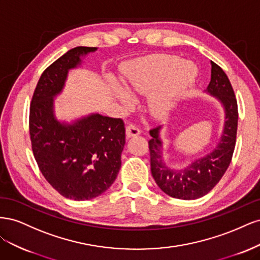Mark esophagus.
Here are the masks:
<instances>
[{
	"label": "esophagus",
	"mask_w": 260,
	"mask_h": 260,
	"mask_svg": "<svg viewBox=\"0 0 260 260\" xmlns=\"http://www.w3.org/2000/svg\"><path fill=\"white\" fill-rule=\"evenodd\" d=\"M140 133H141L140 129L133 124H128L127 128H125V135H127L128 138L138 137Z\"/></svg>",
	"instance_id": "34e87169"
}]
</instances>
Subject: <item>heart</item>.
<instances>
[{"mask_svg":"<svg viewBox=\"0 0 260 260\" xmlns=\"http://www.w3.org/2000/svg\"><path fill=\"white\" fill-rule=\"evenodd\" d=\"M196 78V68L190 61L174 56H161L148 60L125 73L124 86L130 93L147 94L149 112L165 116L174 111ZM113 89L122 103L129 106L131 96L122 86L113 82Z\"/></svg>","mask_w":260,"mask_h":260,"instance_id":"heart-1","label":"heart"}]
</instances>
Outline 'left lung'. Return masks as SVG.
<instances>
[{
	"label": "left lung",
	"mask_w": 260,
	"mask_h": 260,
	"mask_svg": "<svg viewBox=\"0 0 260 260\" xmlns=\"http://www.w3.org/2000/svg\"><path fill=\"white\" fill-rule=\"evenodd\" d=\"M211 78L206 92L215 96L224 109V124L216 147L207 155L195 159L183 169L170 168L162 156L160 129L149 131L151 171L155 182L162 192L180 200H196L210 192L222 178L231 162L238 131V103L225 73L214 61Z\"/></svg>",
	"instance_id": "obj_1"
}]
</instances>
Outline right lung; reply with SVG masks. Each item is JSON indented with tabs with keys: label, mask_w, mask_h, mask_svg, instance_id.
Wrapping results in <instances>:
<instances>
[{
	"label": "right lung",
	"mask_w": 260,
	"mask_h": 260,
	"mask_svg": "<svg viewBox=\"0 0 260 260\" xmlns=\"http://www.w3.org/2000/svg\"><path fill=\"white\" fill-rule=\"evenodd\" d=\"M96 48L69 50L41 75L30 105L29 131L39 169L66 199L88 201L103 194L117 178L125 143L120 118L90 114L72 123L55 117L54 98L64 89L70 69Z\"/></svg>",
	"instance_id": "obj_1"
}]
</instances>
